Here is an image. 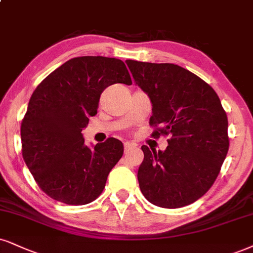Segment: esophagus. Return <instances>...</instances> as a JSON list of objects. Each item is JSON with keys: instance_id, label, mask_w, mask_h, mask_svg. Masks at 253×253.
<instances>
[{"instance_id": "esophagus-1", "label": "esophagus", "mask_w": 253, "mask_h": 253, "mask_svg": "<svg viewBox=\"0 0 253 253\" xmlns=\"http://www.w3.org/2000/svg\"><path fill=\"white\" fill-rule=\"evenodd\" d=\"M133 148H135V144H132V143L130 142H126L124 143V154H127V152L132 150Z\"/></svg>"}]
</instances>
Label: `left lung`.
Instances as JSON below:
<instances>
[{"mask_svg":"<svg viewBox=\"0 0 253 253\" xmlns=\"http://www.w3.org/2000/svg\"><path fill=\"white\" fill-rule=\"evenodd\" d=\"M137 85L152 103V137L170 136L167 149L142 146L137 173L151 204L183 208L212 186L229 150L227 116L216 91L197 75L172 63L126 60Z\"/></svg>","mask_w":253,"mask_h":253,"instance_id":"left-lung-1","label":"left lung"}]
</instances>
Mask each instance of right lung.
<instances>
[{"label": "right lung", "instance_id": "add662e5", "mask_svg": "<svg viewBox=\"0 0 253 253\" xmlns=\"http://www.w3.org/2000/svg\"><path fill=\"white\" fill-rule=\"evenodd\" d=\"M115 83L132 84L123 61L82 56L52 71L31 95L21 124L22 156L42 191L55 201H95L123 156L118 139L90 149L82 135L89 117L97 114L103 90Z\"/></svg>", "mask_w": 253, "mask_h": 253}]
</instances>
